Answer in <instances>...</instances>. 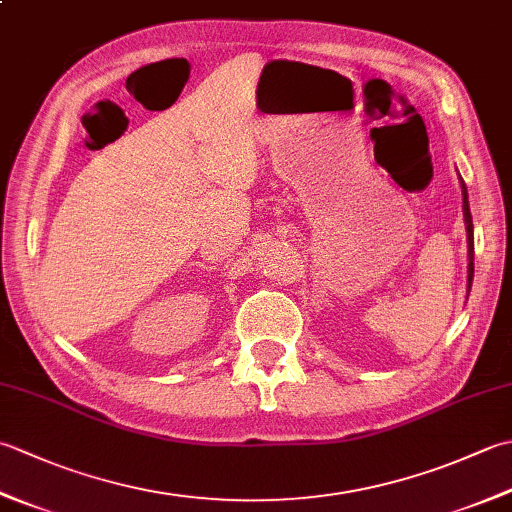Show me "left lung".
<instances>
[{
	"instance_id": "left-lung-1",
	"label": "left lung",
	"mask_w": 512,
	"mask_h": 512,
	"mask_svg": "<svg viewBox=\"0 0 512 512\" xmlns=\"http://www.w3.org/2000/svg\"><path fill=\"white\" fill-rule=\"evenodd\" d=\"M460 187H462V211H464V224H466V244H469V268H466V288L471 292V284H473V257H475V242H473V217H471V209H469V191H466V184L460 178Z\"/></svg>"
}]
</instances>
